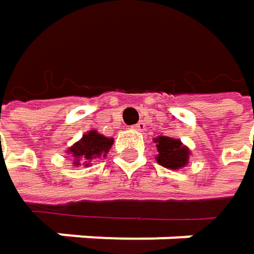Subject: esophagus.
Instances as JSON below:
<instances>
[{
    "label": "esophagus",
    "instance_id": "1",
    "mask_svg": "<svg viewBox=\"0 0 254 254\" xmlns=\"http://www.w3.org/2000/svg\"><path fill=\"white\" fill-rule=\"evenodd\" d=\"M133 127H135V130L142 132V130H145V124H144V122H138V124H136Z\"/></svg>",
    "mask_w": 254,
    "mask_h": 254
}]
</instances>
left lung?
Masks as SVG:
<instances>
[{
    "label": "left lung",
    "instance_id": "obj_1",
    "mask_svg": "<svg viewBox=\"0 0 254 254\" xmlns=\"http://www.w3.org/2000/svg\"><path fill=\"white\" fill-rule=\"evenodd\" d=\"M154 142H157V156L156 160L159 165L168 169H181L188 163L190 159V150L185 147L181 139H175L171 136L160 135L154 138Z\"/></svg>",
    "mask_w": 254,
    "mask_h": 254
}]
</instances>
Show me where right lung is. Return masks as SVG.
I'll use <instances>...</instances> for the list:
<instances>
[{"label": "right lung", "instance_id": "obj_1", "mask_svg": "<svg viewBox=\"0 0 254 254\" xmlns=\"http://www.w3.org/2000/svg\"><path fill=\"white\" fill-rule=\"evenodd\" d=\"M112 145H113V138L104 136L97 130H89L85 135H82V138L67 150V153L72 154L75 166L80 163L89 166L92 159L106 156Z\"/></svg>", "mask_w": 254, "mask_h": 254}]
</instances>
